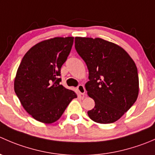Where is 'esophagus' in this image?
<instances>
[{
    "label": "esophagus",
    "instance_id": "1",
    "mask_svg": "<svg viewBox=\"0 0 155 155\" xmlns=\"http://www.w3.org/2000/svg\"><path fill=\"white\" fill-rule=\"evenodd\" d=\"M77 90H78V91H79V93L81 94H82V95L85 94V87H84L83 85H78Z\"/></svg>",
    "mask_w": 155,
    "mask_h": 155
}]
</instances>
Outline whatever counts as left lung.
Masks as SVG:
<instances>
[{"label":"left lung","mask_w":155,"mask_h":155,"mask_svg":"<svg viewBox=\"0 0 155 155\" xmlns=\"http://www.w3.org/2000/svg\"><path fill=\"white\" fill-rule=\"evenodd\" d=\"M75 48L87 65L85 88L95 102L87 112L89 118L100 124L118 121L138 97L135 63L124 48L101 38L76 37Z\"/></svg>","instance_id":"1"}]
</instances>
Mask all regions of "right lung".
Segmentation results:
<instances>
[{"label":"right lung","mask_w":155,"mask_h":155,"mask_svg":"<svg viewBox=\"0 0 155 155\" xmlns=\"http://www.w3.org/2000/svg\"><path fill=\"white\" fill-rule=\"evenodd\" d=\"M74 37H54L31 48L21 60L14 81V90L26 112L45 124L58 121L74 91L60 82L61 68L68 59Z\"/></svg>","instance_id":"1"}]
</instances>
